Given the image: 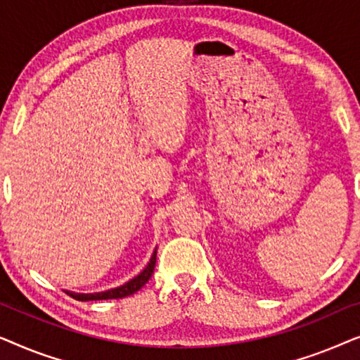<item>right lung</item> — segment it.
Instances as JSON below:
<instances>
[{
  "mask_svg": "<svg viewBox=\"0 0 360 360\" xmlns=\"http://www.w3.org/2000/svg\"><path fill=\"white\" fill-rule=\"evenodd\" d=\"M155 259H157V249L154 250V254H152L150 257V262L147 264V267L142 270V272L134 277L129 282L121 285V287L117 288H112V290H108V292H103V293H91V295H83V293H68L72 298L78 300V302H93V300H111V298H124V297H129V295L136 293L137 290H141L144 285L149 282V278L152 277V274H154V267H155Z\"/></svg>",
  "mask_w": 360,
  "mask_h": 360,
  "instance_id": "1",
  "label": "right lung"
}]
</instances>
